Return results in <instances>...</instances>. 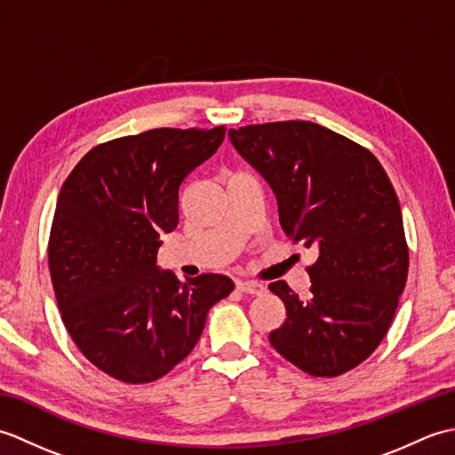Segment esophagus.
<instances>
[{
    "instance_id": "esophagus-1",
    "label": "esophagus",
    "mask_w": 455,
    "mask_h": 455,
    "mask_svg": "<svg viewBox=\"0 0 455 455\" xmlns=\"http://www.w3.org/2000/svg\"><path fill=\"white\" fill-rule=\"evenodd\" d=\"M236 287L243 293H250V295H262V293H266V287L262 283H256V282H236Z\"/></svg>"
}]
</instances>
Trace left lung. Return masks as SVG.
Segmentation results:
<instances>
[{
    "label": "left lung",
    "mask_w": 455,
    "mask_h": 455,
    "mask_svg": "<svg viewBox=\"0 0 455 455\" xmlns=\"http://www.w3.org/2000/svg\"><path fill=\"white\" fill-rule=\"evenodd\" d=\"M228 139L272 188L283 233L318 252L307 299L269 283L287 311L269 344L308 375L354 370L387 334L409 274L387 173L370 150L308 121L248 124Z\"/></svg>",
    "instance_id": "obj_1"
}]
</instances>
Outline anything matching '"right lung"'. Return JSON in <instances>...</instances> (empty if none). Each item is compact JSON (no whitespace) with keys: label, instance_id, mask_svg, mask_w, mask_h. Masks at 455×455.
<instances>
[{"label":"right lung","instance_id":"add662e5","mask_svg":"<svg viewBox=\"0 0 455 455\" xmlns=\"http://www.w3.org/2000/svg\"><path fill=\"white\" fill-rule=\"evenodd\" d=\"M222 140L225 127L152 129L92 148L64 181L48 240L58 308L80 352L115 379L166 375L235 289L227 275L181 282L156 266L181 181Z\"/></svg>","mask_w":455,"mask_h":455}]
</instances>
